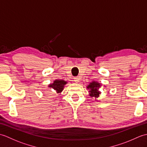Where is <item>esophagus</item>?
<instances>
[{
    "instance_id": "obj_1",
    "label": "esophagus",
    "mask_w": 147,
    "mask_h": 147,
    "mask_svg": "<svg viewBox=\"0 0 147 147\" xmlns=\"http://www.w3.org/2000/svg\"><path fill=\"white\" fill-rule=\"evenodd\" d=\"M79 80H80V79H79V78H78V77H75L74 78V81L75 82H76V83H78V82H79Z\"/></svg>"
}]
</instances>
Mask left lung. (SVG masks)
Listing matches in <instances>:
<instances>
[{
    "label": "left lung",
    "mask_w": 147,
    "mask_h": 147,
    "mask_svg": "<svg viewBox=\"0 0 147 147\" xmlns=\"http://www.w3.org/2000/svg\"><path fill=\"white\" fill-rule=\"evenodd\" d=\"M100 86V83L96 82H93L92 83H90V85L87 86V88L90 89V96L95 98H98L99 95L100 94V92L98 91Z\"/></svg>",
    "instance_id": "left-lung-1"
}]
</instances>
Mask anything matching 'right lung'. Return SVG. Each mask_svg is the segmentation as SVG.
<instances>
[{"label":"right lung","mask_w":147,"mask_h":147,"mask_svg":"<svg viewBox=\"0 0 147 147\" xmlns=\"http://www.w3.org/2000/svg\"><path fill=\"white\" fill-rule=\"evenodd\" d=\"M66 83L67 82H65L64 80H55L52 84L49 85V87L55 90L57 93H61L63 90L64 85H65Z\"/></svg>","instance_id":"add662e5"}]
</instances>
